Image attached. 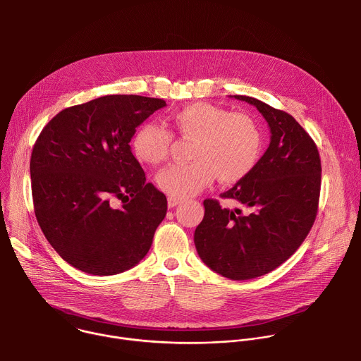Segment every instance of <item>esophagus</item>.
<instances>
[{
  "instance_id": "1",
  "label": "esophagus",
  "mask_w": 361,
  "mask_h": 361,
  "mask_svg": "<svg viewBox=\"0 0 361 361\" xmlns=\"http://www.w3.org/2000/svg\"><path fill=\"white\" fill-rule=\"evenodd\" d=\"M181 202V198H178V197H169V200H167V204H169V207L170 209H173V207H176L177 204H180Z\"/></svg>"
}]
</instances>
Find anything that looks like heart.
I'll list each match as a JSON object with an SVG mask.
<instances>
[{
	"instance_id": "b5f03b06",
	"label": "heart",
	"mask_w": 361,
	"mask_h": 361,
	"mask_svg": "<svg viewBox=\"0 0 361 361\" xmlns=\"http://www.w3.org/2000/svg\"><path fill=\"white\" fill-rule=\"evenodd\" d=\"M173 123L178 134L194 144L192 163L174 164L157 176V185L173 197H188L207 187L216 176L233 184L245 178L260 159L262 130L250 116L226 109L192 102L174 111ZM173 134L159 123L145 121L137 127L131 148L138 161L157 166L167 160Z\"/></svg>"
}]
</instances>
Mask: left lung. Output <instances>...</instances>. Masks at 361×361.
<instances>
[{
	"label": "left lung",
	"instance_id": "obj_1",
	"mask_svg": "<svg viewBox=\"0 0 361 361\" xmlns=\"http://www.w3.org/2000/svg\"><path fill=\"white\" fill-rule=\"evenodd\" d=\"M262 113L270 145L254 170L221 194L241 209L204 200V219L194 233L200 259L230 280L264 276L295 252L312 230L320 198L322 161L316 142L286 111L234 95Z\"/></svg>",
	"mask_w": 361,
	"mask_h": 361
}]
</instances>
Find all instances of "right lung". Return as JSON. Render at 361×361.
I'll return each mask as SVG.
<instances>
[{
  "mask_svg": "<svg viewBox=\"0 0 361 361\" xmlns=\"http://www.w3.org/2000/svg\"><path fill=\"white\" fill-rule=\"evenodd\" d=\"M163 107L161 98L104 95L60 111L38 135L30 161L35 217L73 267L113 276L148 252L167 198L147 183L130 141Z\"/></svg>",
  "mask_w": 361,
  "mask_h": 361,
  "instance_id": "1",
  "label": "right lung"
}]
</instances>
